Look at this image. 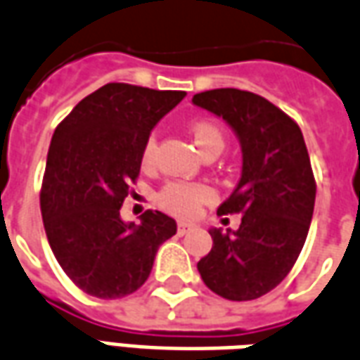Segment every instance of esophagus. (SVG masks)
Wrapping results in <instances>:
<instances>
[{"label":"esophagus","mask_w":360,"mask_h":360,"mask_svg":"<svg viewBox=\"0 0 360 360\" xmlns=\"http://www.w3.org/2000/svg\"><path fill=\"white\" fill-rule=\"evenodd\" d=\"M197 226L195 224H191V222H179L177 224V232L181 233V236H185V233H188L191 230H195Z\"/></svg>","instance_id":"1"}]
</instances>
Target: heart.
<instances>
[{
  "instance_id": "b5f03b06",
  "label": "heart",
  "mask_w": 360,
  "mask_h": 360,
  "mask_svg": "<svg viewBox=\"0 0 360 360\" xmlns=\"http://www.w3.org/2000/svg\"><path fill=\"white\" fill-rule=\"evenodd\" d=\"M191 134L202 155L220 154L226 144L222 127L216 120H195L191 124ZM155 152H158V140L152 134L146 140L144 150H142V163L146 167L154 165ZM212 200H214V191L210 185L188 183V181H169L155 195V202L160 208L181 218H193L200 210V206L208 205Z\"/></svg>"
}]
</instances>
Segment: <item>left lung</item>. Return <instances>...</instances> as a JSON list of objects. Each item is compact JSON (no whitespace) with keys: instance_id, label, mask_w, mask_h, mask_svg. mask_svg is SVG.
I'll use <instances>...</instances> for the list:
<instances>
[{"instance_id":"1","label":"left lung","mask_w":360,"mask_h":360,"mask_svg":"<svg viewBox=\"0 0 360 360\" xmlns=\"http://www.w3.org/2000/svg\"><path fill=\"white\" fill-rule=\"evenodd\" d=\"M193 103L233 128L243 154L240 183L218 208L220 216L241 214L240 228H212V250L197 269L226 300H255L290 273L310 230L316 179L302 130L257 93L210 89Z\"/></svg>"}]
</instances>
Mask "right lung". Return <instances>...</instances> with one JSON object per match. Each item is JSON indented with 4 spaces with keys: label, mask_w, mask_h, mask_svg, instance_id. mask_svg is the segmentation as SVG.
<instances>
[{
    "label": "right lung",
    "mask_w": 360,
    "mask_h": 360,
    "mask_svg": "<svg viewBox=\"0 0 360 360\" xmlns=\"http://www.w3.org/2000/svg\"><path fill=\"white\" fill-rule=\"evenodd\" d=\"M140 85L107 84L54 130L40 188V212L60 267L84 292L112 300L136 292L158 248L177 232L173 218L146 210L120 220L152 128L185 97Z\"/></svg>",
    "instance_id": "obj_1"
}]
</instances>
